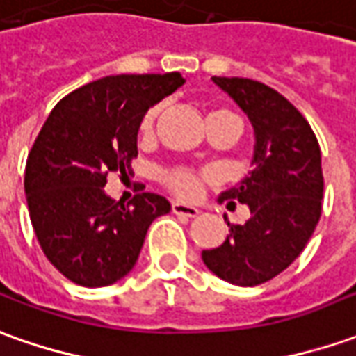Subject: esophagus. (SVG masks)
Here are the masks:
<instances>
[{
	"label": "esophagus",
	"instance_id": "1",
	"mask_svg": "<svg viewBox=\"0 0 356 356\" xmlns=\"http://www.w3.org/2000/svg\"><path fill=\"white\" fill-rule=\"evenodd\" d=\"M171 210L177 214V216H187V218H195L200 214V210L197 207H191V204H185V202H179L175 200L173 204H171Z\"/></svg>",
	"mask_w": 356,
	"mask_h": 356
}]
</instances>
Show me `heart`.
Listing matches in <instances>:
<instances>
[{"mask_svg": "<svg viewBox=\"0 0 356 356\" xmlns=\"http://www.w3.org/2000/svg\"><path fill=\"white\" fill-rule=\"evenodd\" d=\"M220 113H228L226 108H210L209 111V118L210 117H216ZM159 117V105H154V107H149L142 115L140 118V124H138V130H140V134L142 136H152V132H154V128H156V122H158ZM209 179V173L207 171H195V169H187V168H177V169H171L168 173H163V183H165V187L171 191V193H175L179 197H197L198 191L202 187V183Z\"/></svg>", "mask_w": 356, "mask_h": 356, "instance_id": "heart-1", "label": "heart"}]
</instances>
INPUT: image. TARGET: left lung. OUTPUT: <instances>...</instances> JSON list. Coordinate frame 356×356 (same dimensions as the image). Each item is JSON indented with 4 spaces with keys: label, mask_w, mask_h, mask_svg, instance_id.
I'll list each match as a JSON object with an SVG mask.
<instances>
[{
    "label": "left lung",
    "mask_w": 356,
    "mask_h": 356,
    "mask_svg": "<svg viewBox=\"0 0 356 356\" xmlns=\"http://www.w3.org/2000/svg\"><path fill=\"white\" fill-rule=\"evenodd\" d=\"M255 130L253 171L220 202L248 204L251 218L229 224V236L202 261L216 277L257 286L289 267L306 248L321 216L323 173L318 138L298 108L273 87L248 77H212ZM226 218V216H224Z\"/></svg>",
    "instance_id": "left-lung-1"
}]
</instances>
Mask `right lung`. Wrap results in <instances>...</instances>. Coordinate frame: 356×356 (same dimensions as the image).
Here are the masks:
<instances>
[{"label":"right lung","mask_w":356,"mask_h":356,"mask_svg":"<svg viewBox=\"0 0 356 356\" xmlns=\"http://www.w3.org/2000/svg\"><path fill=\"white\" fill-rule=\"evenodd\" d=\"M183 83L179 72L101 77L64 97L40 128L26 158L29 214L48 261L79 286L128 275L149 224L171 210L154 193L124 207L103 187L111 171H130L142 115Z\"/></svg>","instance_id":"1"}]
</instances>
